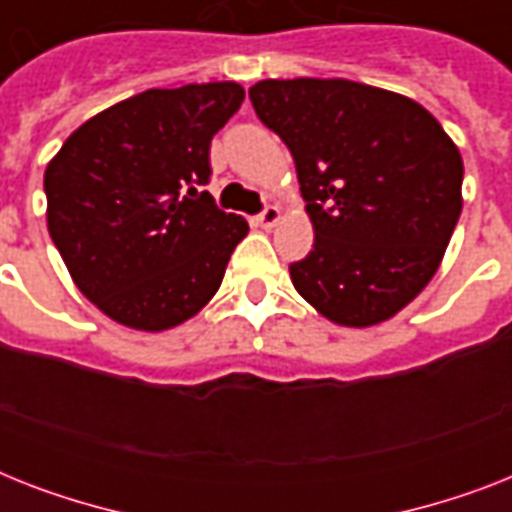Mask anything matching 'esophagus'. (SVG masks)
<instances>
[{
  "mask_svg": "<svg viewBox=\"0 0 512 512\" xmlns=\"http://www.w3.org/2000/svg\"><path fill=\"white\" fill-rule=\"evenodd\" d=\"M281 220V209L279 207H265L260 215H257V223L260 228H273V225H279Z\"/></svg>",
  "mask_w": 512,
  "mask_h": 512,
  "instance_id": "1",
  "label": "esophagus"
}]
</instances>
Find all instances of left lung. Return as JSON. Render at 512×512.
I'll list each match as a JSON object with an SVG mask.
<instances>
[{
  "label": "left lung",
  "mask_w": 512,
  "mask_h": 512,
  "mask_svg": "<svg viewBox=\"0 0 512 512\" xmlns=\"http://www.w3.org/2000/svg\"><path fill=\"white\" fill-rule=\"evenodd\" d=\"M260 122L287 143L313 225L289 265L337 327H374L436 276L462 212V156L417 100L350 79H263Z\"/></svg>",
  "instance_id": "obj_1"
}]
</instances>
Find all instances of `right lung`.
I'll return each instance as SVG.
<instances>
[{
    "mask_svg": "<svg viewBox=\"0 0 512 512\" xmlns=\"http://www.w3.org/2000/svg\"><path fill=\"white\" fill-rule=\"evenodd\" d=\"M241 100L236 82L146 90L87 119L47 164V231L76 289L116 324L164 332L220 289L249 225L199 188Z\"/></svg>",
    "mask_w": 512,
    "mask_h": 512,
    "instance_id": "add662e5",
    "label": "right lung"
}]
</instances>
